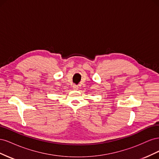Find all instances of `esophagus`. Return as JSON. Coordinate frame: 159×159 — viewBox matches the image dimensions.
Listing matches in <instances>:
<instances>
[{"instance_id":"1","label":"esophagus","mask_w":159,"mask_h":159,"mask_svg":"<svg viewBox=\"0 0 159 159\" xmlns=\"http://www.w3.org/2000/svg\"><path fill=\"white\" fill-rule=\"evenodd\" d=\"M72 88H73V89H74V90H77V89H78L79 88L78 86L77 85H74L73 87H72Z\"/></svg>"}]
</instances>
